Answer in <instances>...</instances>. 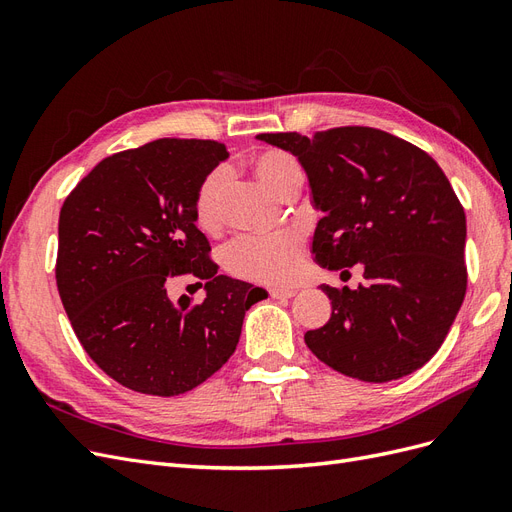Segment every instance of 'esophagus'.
I'll return each instance as SVG.
<instances>
[{"mask_svg": "<svg viewBox=\"0 0 512 512\" xmlns=\"http://www.w3.org/2000/svg\"><path fill=\"white\" fill-rule=\"evenodd\" d=\"M294 294H297V290L294 288H271L269 290L271 299H290V297H294Z\"/></svg>", "mask_w": 512, "mask_h": 512, "instance_id": "1", "label": "esophagus"}]
</instances>
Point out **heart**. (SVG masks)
<instances>
[{
    "instance_id": "1",
    "label": "heart",
    "mask_w": 512,
    "mask_h": 512,
    "mask_svg": "<svg viewBox=\"0 0 512 512\" xmlns=\"http://www.w3.org/2000/svg\"><path fill=\"white\" fill-rule=\"evenodd\" d=\"M256 173L282 198L301 190L305 173L301 162L288 151L269 149L254 160ZM232 181V168L218 164L203 175L194 192V215L203 228L218 226L222 205ZM305 239L297 228H284L269 235H239L222 252L224 267L241 280L284 286L294 280L303 262Z\"/></svg>"
}]
</instances>
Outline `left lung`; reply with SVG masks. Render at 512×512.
<instances>
[{
  "label": "left lung",
  "mask_w": 512,
  "mask_h": 512,
  "mask_svg": "<svg viewBox=\"0 0 512 512\" xmlns=\"http://www.w3.org/2000/svg\"><path fill=\"white\" fill-rule=\"evenodd\" d=\"M299 158L324 213L312 252L329 271L363 265L359 288L322 284L331 318L305 333L322 363L363 382L423 367L468 288L466 213L438 162L389 132L342 126L258 134Z\"/></svg>",
  "instance_id": "left-lung-1"
}]
</instances>
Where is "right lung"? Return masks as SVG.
<instances>
[{
    "mask_svg": "<svg viewBox=\"0 0 512 512\" xmlns=\"http://www.w3.org/2000/svg\"><path fill=\"white\" fill-rule=\"evenodd\" d=\"M228 151L218 141L158 138L104 158L59 211L55 280L81 346L106 376L173 397L213 376L235 352L262 288L218 275L196 226L194 192ZM194 274L208 297L167 299Z\"/></svg>",
    "mask_w": 512,
    "mask_h": 512,
    "instance_id": "add662e5",
    "label": "right lung"
}]
</instances>
